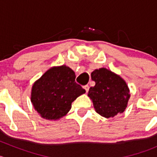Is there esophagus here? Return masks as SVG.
<instances>
[{
	"mask_svg": "<svg viewBox=\"0 0 157 157\" xmlns=\"http://www.w3.org/2000/svg\"><path fill=\"white\" fill-rule=\"evenodd\" d=\"M83 89H84V90H86V93H87L89 91V89H90V86H89L88 85H85V86H83Z\"/></svg>",
	"mask_w": 157,
	"mask_h": 157,
	"instance_id": "obj_1",
	"label": "esophagus"
}]
</instances>
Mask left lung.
<instances>
[{"label":"left lung","instance_id":"left-lung-1","mask_svg":"<svg viewBox=\"0 0 157 157\" xmlns=\"http://www.w3.org/2000/svg\"><path fill=\"white\" fill-rule=\"evenodd\" d=\"M91 78L96 85L90 88L88 96L93 101L96 112L107 118L123 113L130 98L126 82L104 67L93 71Z\"/></svg>","mask_w":157,"mask_h":157}]
</instances>
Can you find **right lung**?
<instances>
[{"label": "right lung", "instance_id": "obj_1", "mask_svg": "<svg viewBox=\"0 0 157 157\" xmlns=\"http://www.w3.org/2000/svg\"><path fill=\"white\" fill-rule=\"evenodd\" d=\"M75 73L65 65L50 68L33 85L31 102L43 118L58 120L86 90L75 82Z\"/></svg>", "mask_w": 157, "mask_h": 157}]
</instances>
